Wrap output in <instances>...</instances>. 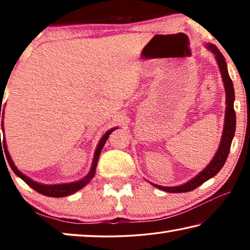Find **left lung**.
Returning <instances> with one entry per match:
<instances>
[{"instance_id":"left-lung-1","label":"left lung","mask_w":250,"mask_h":250,"mask_svg":"<svg viewBox=\"0 0 250 250\" xmlns=\"http://www.w3.org/2000/svg\"><path fill=\"white\" fill-rule=\"evenodd\" d=\"M207 47H208L211 52L215 54V57L217 59L219 70H221L222 73L224 86H225V91H226L227 107H226L225 125H224L222 141H221V145H219L216 154H215L214 159L211 160V162L200 173V174L196 175L193 180L188 182V183L180 186H174V188H166V186H160L152 183V185L155 186V188H158L160 189H162V191H166L168 193H185V192L193 191L194 188H198V186L202 185L204 182L209 180L210 177L216 175L226 162L227 156L229 154L232 138H234V134H235V129H236V113L234 110L235 92H234V87H232V82L229 77V75H228L225 58H224L222 53L219 52V49L215 45L209 44Z\"/></svg>"}]
</instances>
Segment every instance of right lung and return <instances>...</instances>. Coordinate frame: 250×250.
<instances>
[{"instance_id":"obj_1","label":"right lung","mask_w":250,"mask_h":250,"mask_svg":"<svg viewBox=\"0 0 250 250\" xmlns=\"http://www.w3.org/2000/svg\"><path fill=\"white\" fill-rule=\"evenodd\" d=\"M1 116H3V112L1 111L0 109V118ZM3 125V124H2ZM3 126V125H2ZM3 129V128H2ZM117 128L115 129H111L109 130L107 133H105L103 139H101L98 146H97V150H96V153H95V158H94V162H92V167H91V170L90 172L88 173V175L84 177V179L80 180L78 182H74V183H68V184H58V185H44V184H40V183H36V182L32 181L31 179H28L27 176H25L23 173H21L16 167L14 166L13 161H12L10 153H8V151L6 149V145H5V139H2V142H3V147H4V152H5V156L7 159V162L10 164V167L13 172L15 173L16 175L20 176L21 179H22L25 183H26L29 188H32L33 189H35L36 192H39L42 195H45V196H49V197H62V196H67V195H70V194H73L75 192H77L78 189L83 188L84 185L88 184L90 182V180L94 177L95 173H96V167H97V163H98V159H99V155H100V152L103 150L104 145L107 141L108 137L110 135V133L112 132V131H115ZM1 139V137H0ZM1 141V140H0ZM1 142V145H2Z\"/></svg>"}]
</instances>
